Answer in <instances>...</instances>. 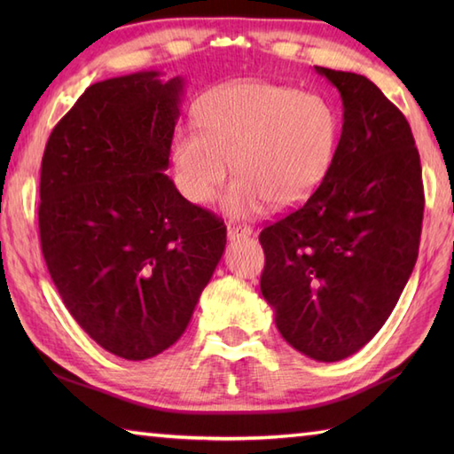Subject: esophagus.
Listing matches in <instances>:
<instances>
[{
    "mask_svg": "<svg viewBox=\"0 0 454 454\" xmlns=\"http://www.w3.org/2000/svg\"><path fill=\"white\" fill-rule=\"evenodd\" d=\"M226 232H228V238H230V239H236V238H247V236H252L254 230L249 228V226H246V224H239V222H228Z\"/></svg>",
    "mask_w": 454,
    "mask_h": 454,
    "instance_id": "esophagus-1",
    "label": "esophagus"
}]
</instances>
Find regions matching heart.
I'll return each instance as SVG.
<instances>
[{
    "mask_svg": "<svg viewBox=\"0 0 454 454\" xmlns=\"http://www.w3.org/2000/svg\"><path fill=\"white\" fill-rule=\"evenodd\" d=\"M335 122L327 105L285 85L242 82L210 93L199 129L173 134L171 153L181 189L208 205L232 163L236 177L222 197L228 216H252L265 202L288 208L320 185L333 156Z\"/></svg>",
    "mask_w": 454,
    "mask_h": 454,
    "instance_id": "obj_1",
    "label": "heart"
}]
</instances>
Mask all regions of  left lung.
Returning <instances> with one entry per match:
<instances>
[{"instance_id": "8db88e82", "label": "left lung", "mask_w": 454, "mask_h": 454, "mask_svg": "<svg viewBox=\"0 0 454 454\" xmlns=\"http://www.w3.org/2000/svg\"><path fill=\"white\" fill-rule=\"evenodd\" d=\"M343 127L312 197L259 234L262 294L296 351L333 363L369 343L418 262L423 183L406 117L364 75L314 66Z\"/></svg>"}]
</instances>
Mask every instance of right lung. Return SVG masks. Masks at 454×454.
<instances>
[{
	"label": "right lung",
	"instance_id": "add662e5",
	"mask_svg": "<svg viewBox=\"0 0 454 454\" xmlns=\"http://www.w3.org/2000/svg\"><path fill=\"white\" fill-rule=\"evenodd\" d=\"M183 78L90 85L46 142L38 228L67 312L105 351L144 361L187 330L226 226L166 173Z\"/></svg>",
	"mask_w": 454,
	"mask_h": 454
}]
</instances>
